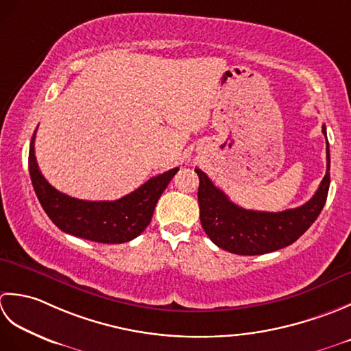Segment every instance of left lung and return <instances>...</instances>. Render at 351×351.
<instances>
[{
  "mask_svg": "<svg viewBox=\"0 0 351 351\" xmlns=\"http://www.w3.org/2000/svg\"><path fill=\"white\" fill-rule=\"evenodd\" d=\"M326 136V125H323ZM327 139V136H326ZM198 204L199 219L213 244L234 254L256 256L291 245L309 228L326 204L330 186V153L327 142V173L309 202L283 212L248 210L230 202L202 169Z\"/></svg>",
  "mask_w": 351,
  "mask_h": 351,
  "instance_id": "1",
  "label": "left lung"
}]
</instances>
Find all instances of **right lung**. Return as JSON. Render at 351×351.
I'll use <instances>...</instances> for the list:
<instances>
[{
    "label": "right lung",
    "instance_id": "add662e5",
    "mask_svg": "<svg viewBox=\"0 0 351 351\" xmlns=\"http://www.w3.org/2000/svg\"><path fill=\"white\" fill-rule=\"evenodd\" d=\"M34 136L28 153V171L40 206L49 219L77 238L101 244H123L134 239L152 221L154 207L178 168L152 177L132 194L115 202H86L59 192L39 171L34 156Z\"/></svg>",
    "mask_w": 351,
    "mask_h": 351
}]
</instances>
